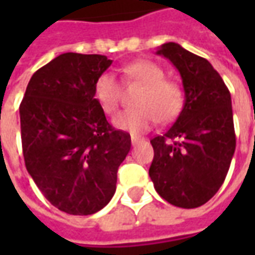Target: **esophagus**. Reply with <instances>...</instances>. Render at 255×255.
<instances>
[{"mask_svg":"<svg viewBox=\"0 0 255 255\" xmlns=\"http://www.w3.org/2000/svg\"><path fill=\"white\" fill-rule=\"evenodd\" d=\"M140 140H143V138H140V136H136V135H131V143L135 146V144H138Z\"/></svg>","mask_w":255,"mask_h":255,"instance_id":"esophagus-1","label":"esophagus"}]
</instances>
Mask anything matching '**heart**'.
Masks as SVG:
<instances>
[{
  "label": "heart",
  "mask_w": 255,
  "mask_h": 255,
  "mask_svg": "<svg viewBox=\"0 0 255 255\" xmlns=\"http://www.w3.org/2000/svg\"><path fill=\"white\" fill-rule=\"evenodd\" d=\"M124 78L143 84L135 100L138 108L120 112L113 117V126L122 131L142 133L149 131L157 120L172 122L180 113L184 102L182 87L165 79V71L158 64L140 60L123 68ZM122 97V87L112 72H102L94 83V98L106 112L116 111Z\"/></svg>",
  "instance_id": "heart-1"
}]
</instances>
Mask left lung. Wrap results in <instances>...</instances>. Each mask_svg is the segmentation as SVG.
<instances>
[{"label":"left lung","instance_id":"1","mask_svg":"<svg viewBox=\"0 0 255 255\" xmlns=\"http://www.w3.org/2000/svg\"><path fill=\"white\" fill-rule=\"evenodd\" d=\"M157 54L180 73L184 104L173 126L150 140V179L166 202L198 208L219 191L235 153L230 90L208 60L179 43H164Z\"/></svg>","mask_w":255,"mask_h":255}]
</instances>
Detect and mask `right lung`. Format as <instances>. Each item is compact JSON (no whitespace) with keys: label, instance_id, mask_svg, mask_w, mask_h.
Masks as SVG:
<instances>
[{"label":"right lung","instance_id":"add662e5","mask_svg":"<svg viewBox=\"0 0 255 255\" xmlns=\"http://www.w3.org/2000/svg\"><path fill=\"white\" fill-rule=\"evenodd\" d=\"M111 65L101 54H60L32 75L20 104L25 168L47 201L73 216L109 203L131 149L129 133L112 128L94 98Z\"/></svg>","mask_w":255,"mask_h":255}]
</instances>
